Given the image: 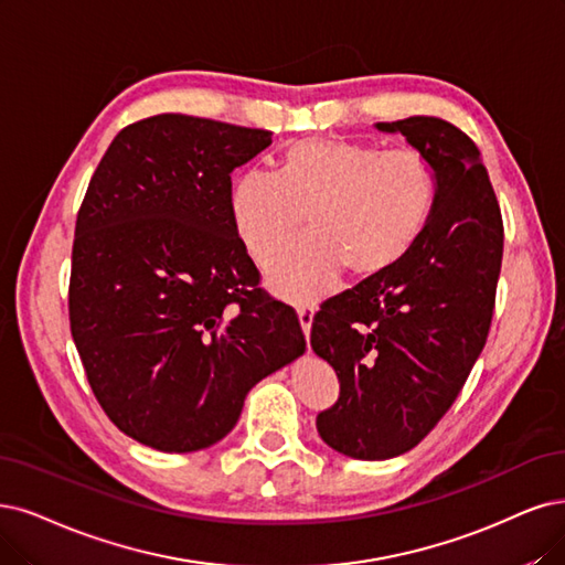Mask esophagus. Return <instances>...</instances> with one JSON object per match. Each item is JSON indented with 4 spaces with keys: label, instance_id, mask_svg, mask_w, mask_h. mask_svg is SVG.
<instances>
[{
    "label": "esophagus",
    "instance_id": "obj_1",
    "mask_svg": "<svg viewBox=\"0 0 565 565\" xmlns=\"http://www.w3.org/2000/svg\"><path fill=\"white\" fill-rule=\"evenodd\" d=\"M298 319H300V328L305 332V338H309L311 321H315V305H309V302L298 305Z\"/></svg>",
    "mask_w": 565,
    "mask_h": 565
}]
</instances>
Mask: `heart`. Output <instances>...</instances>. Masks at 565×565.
Instances as JSON below:
<instances>
[{
  "label": "heart",
  "mask_w": 565,
  "mask_h": 565,
  "mask_svg": "<svg viewBox=\"0 0 565 565\" xmlns=\"http://www.w3.org/2000/svg\"><path fill=\"white\" fill-rule=\"evenodd\" d=\"M437 172L416 149L309 137L284 149L277 172L237 179L230 212L258 263H269L300 225L311 233L271 263L269 284L311 298L344 269L372 279L398 265L419 242L437 202Z\"/></svg>",
  "instance_id": "b5f03b06"
}]
</instances>
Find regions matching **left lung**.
Returning a JSON list of instances; mask_svg holds the SVG:
<instances>
[{"instance_id": "obj_1", "label": "left lung", "mask_w": 565, "mask_h": 565, "mask_svg": "<svg viewBox=\"0 0 565 565\" xmlns=\"http://www.w3.org/2000/svg\"><path fill=\"white\" fill-rule=\"evenodd\" d=\"M377 130L426 153L440 188L409 254L326 300L311 321V349L340 380L319 435L361 461L409 451L454 405L487 344L503 263V216L475 141L435 116Z\"/></svg>"}]
</instances>
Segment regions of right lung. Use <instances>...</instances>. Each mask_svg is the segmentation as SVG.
<instances>
[{
	"instance_id": "obj_1",
	"label": "right lung",
	"mask_w": 565,
	"mask_h": 565,
	"mask_svg": "<svg viewBox=\"0 0 565 565\" xmlns=\"http://www.w3.org/2000/svg\"><path fill=\"white\" fill-rule=\"evenodd\" d=\"M271 132L185 114L122 128L76 216L70 326L111 424L158 451L235 428L246 393L305 351L230 212V174Z\"/></svg>"
}]
</instances>
